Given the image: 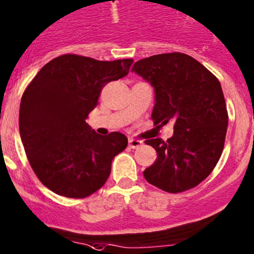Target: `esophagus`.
<instances>
[{
    "instance_id": "esophagus-1",
    "label": "esophagus",
    "mask_w": 254,
    "mask_h": 254,
    "mask_svg": "<svg viewBox=\"0 0 254 254\" xmlns=\"http://www.w3.org/2000/svg\"><path fill=\"white\" fill-rule=\"evenodd\" d=\"M143 145V141L138 140V139H130L129 140V146L132 149H138Z\"/></svg>"
}]
</instances>
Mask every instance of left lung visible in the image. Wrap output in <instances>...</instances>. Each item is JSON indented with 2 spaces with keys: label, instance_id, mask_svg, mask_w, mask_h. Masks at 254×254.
<instances>
[{
  "label": "left lung",
  "instance_id": "1",
  "mask_svg": "<svg viewBox=\"0 0 254 254\" xmlns=\"http://www.w3.org/2000/svg\"><path fill=\"white\" fill-rule=\"evenodd\" d=\"M131 72L154 87V125L174 123V134L167 141L145 140L158 158L144 170V178L168 193L194 188L212 173L224 148L228 113L220 82L195 59L181 52L136 61Z\"/></svg>",
  "mask_w": 254,
  "mask_h": 254
}]
</instances>
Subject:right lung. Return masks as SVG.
Wrapping results in <instances>:
<instances>
[{"instance_id":"right-lung-1","label":"right lung","mask_w":254,"mask_h":254,"mask_svg":"<svg viewBox=\"0 0 254 254\" xmlns=\"http://www.w3.org/2000/svg\"><path fill=\"white\" fill-rule=\"evenodd\" d=\"M132 63L66 54L47 63L26 87L21 140L31 168L50 190L86 198L108 181L114 156L127 148V138L118 131L96 134L85 120L103 87L127 76Z\"/></svg>"}]
</instances>
